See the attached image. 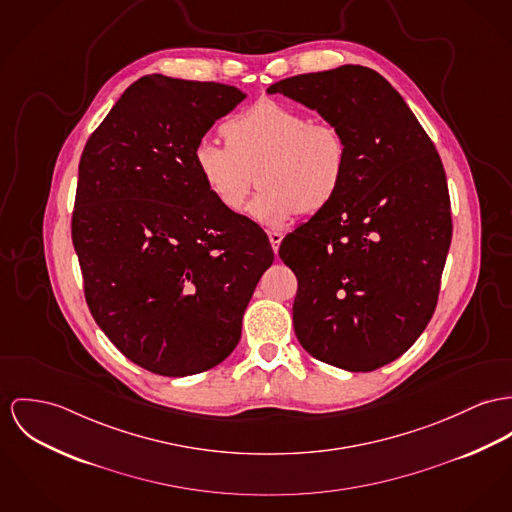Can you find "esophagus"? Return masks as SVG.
I'll use <instances>...</instances> for the list:
<instances>
[{
  "mask_svg": "<svg viewBox=\"0 0 512 512\" xmlns=\"http://www.w3.org/2000/svg\"><path fill=\"white\" fill-rule=\"evenodd\" d=\"M282 237H284L282 232H269V241H271V245H273V249H275V251H278V245H280Z\"/></svg>",
  "mask_w": 512,
  "mask_h": 512,
  "instance_id": "34e87169",
  "label": "esophagus"
}]
</instances>
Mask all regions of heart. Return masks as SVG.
Returning <instances> with one entry per match:
<instances>
[{
  "label": "heart",
  "instance_id": "obj_1",
  "mask_svg": "<svg viewBox=\"0 0 512 512\" xmlns=\"http://www.w3.org/2000/svg\"><path fill=\"white\" fill-rule=\"evenodd\" d=\"M226 144L210 138L195 148V167L206 191L239 212L259 181L249 214L267 226L302 212L323 210L343 187L347 142L329 122H312L298 109L259 101L222 126Z\"/></svg>",
  "mask_w": 512,
  "mask_h": 512
}]
</instances>
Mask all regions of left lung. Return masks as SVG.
Segmentation results:
<instances>
[{
    "mask_svg": "<svg viewBox=\"0 0 512 512\" xmlns=\"http://www.w3.org/2000/svg\"><path fill=\"white\" fill-rule=\"evenodd\" d=\"M317 111L347 142V175L323 210L282 239L298 278L292 306L300 345L349 372L405 353L433 317L450 239L440 156L392 83L366 66L273 83Z\"/></svg>",
    "mask_w": 512,
    "mask_h": 512,
    "instance_id": "obj_1",
    "label": "left lung"
}]
</instances>
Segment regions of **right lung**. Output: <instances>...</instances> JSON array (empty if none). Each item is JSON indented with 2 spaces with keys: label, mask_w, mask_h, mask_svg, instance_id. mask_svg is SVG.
<instances>
[{
  "label": "right lung",
  "mask_w": 512,
  "mask_h": 512,
  "mask_svg": "<svg viewBox=\"0 0 512 512\" xmlns=\"http://www.w3.org/2000/svg\"><path fill=\"white\" fill-rule=\"evenodd\" d=\"M245 99L214 81H134L85 144L72 239L85 300L134 364L171 378L214 368L275 253L198 177L195 148Z\"/></svg>",
  "instance_id": "obj_1"
}]
</instances>
